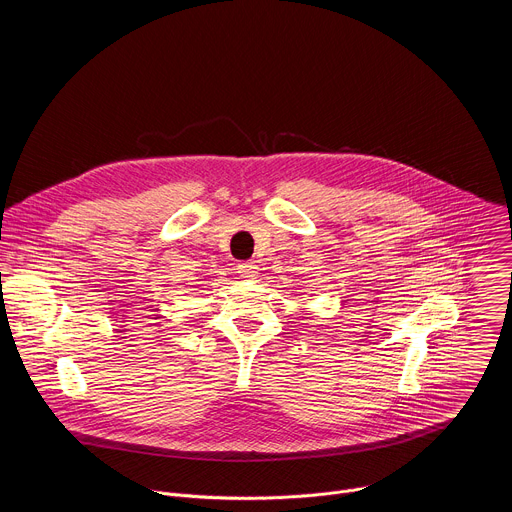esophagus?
I'll return each mask as SVG.
<instances>
[{
	"mask_svg": "<svg viewBox=\"0 0 512 512\" xmlns=\"http://www.w3.org/2000/svg\"><path fill=\"white\" fill-rule=\"evenodd\" d=\"M237 269H239L241 277H245V279H255L259 275V267L255 263H239Z\"/></svg>",
	"mask_w": 512,
	"mask_h": 512,
	"instance_id": "esophagus-1",
	"label": "esophagus"
}]
</instances>
